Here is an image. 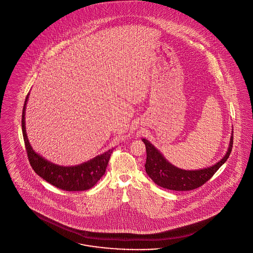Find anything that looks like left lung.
<instances>
[{
  "instance_id": "left-lung-1",
  "label": "left lung",
  "mask_w": 253,
  "mask_h": 253,
  "mask_svg": "<svg viewBox=\"0 0 253 253\" xmlns=\"http://www.w3.org/2000/svg\"><path fill=\"white\" fill-rule=\"evenodd\" d=\"M142 141L144 142L147 151L145 169L152 181L163 188L169 190L189 191L202 186V184L210 180L212 175L227 161L233 149V130L228 151L222 159L212 165V167L196 170H185L173 166L151 142L145 138H143Z\"/></svg>"
}]
</instances>
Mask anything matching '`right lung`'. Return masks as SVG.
<instances>
[{"label": "right lung", "mask_w": 253, "mask_h": 253, "mask_svg": "<svg viewBox=\"0 0 253 253\" xmlns=\"http://www.w3.org/2000/svg\"><path fill=\"white\" fill-rule=\"evenodd\" d=\"M28 98L29 93L26 96L22 109L21 128L28 159L34 171L46 182L66 191H84L94 186L105 173L113 149L77 166L63 167L48 161L33 150L27 137L25 111Z\"/></svg>", "instance_id": "obj_1"}]
</instances>
